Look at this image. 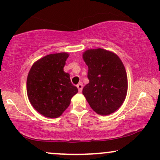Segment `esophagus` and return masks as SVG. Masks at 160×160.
<instances>
[{"mask_svg": "<svg viewBox=\"0 0 160 160\" xmlns=\"http://www.w3.org/2000/svg\"><path fill=\"white\" fill-rule=\"evenodd\" d=\"M77 87H78L79 92H82V82H80V83H78V85H77Z\"/></svg>", "mask_w": 160, "mask_h": 160, "instance_id": "esophagus-1", "label": "esophagus"}]
</instances>
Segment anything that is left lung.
<instances>
[{
	"mask_svg": "<svg viewBox=\"0 0 160 160\" xmlns=\"http://www.w3.org/2000/svg\"><path fill=\"white\" fill-rule=\"evenodd\" d=\"M87 65L89 82L82 94L96 113H113L124 103L128 92V77L124 64L115 53L107 50L89 49L82 54Z\"/></svg>",
	"mask_w": 160,
	"mask_h": 160,
	"instance_id": "left-lung-1",
	"label": "left lung"
}]
</instances>
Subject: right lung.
Here are the masks:
<instances>
[{"mask_svg":"<svg viewBox=\"0 0 160 160\" xmlns=\"http://www.w3.org/2000/svg\"><path fill=\"white\" fill-rule=\"evenodd\" d=\"M69 54H49L32 65L27 80V92L31 105L48 118H58L68 107L78 89L63 70Z\"/></svg>","mask_w":160,"mask_h":160,"instance_id":"right-lung-1","label":"right lung"}]
</instances>
